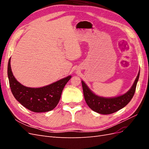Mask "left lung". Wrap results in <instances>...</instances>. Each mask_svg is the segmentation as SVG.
Segmentation results:
<instances>
[{
    "label": "left lung",
    "instance_id": "8db88e82",
    "mask_svg": "<svg viewBox=\"0 0 149 149\" xmlns=\"http://www.w3.org/2000/svg\"><path fill=\"white\" fill-rule=\"evenodd\" d=\"M140 71L131 88L127 92L122 95L112 97L96 95L89 88L83 81H81L86 102L93 111L101 114H110L123 109L130 101L134 95Z\"/></svg>",
    "mask_w": 149,
    "mask_h": 149
}]
</instances>
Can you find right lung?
Here are the masks:
<instances>
[{"mask_svg": "<svg viewBox=\"0 0 149 149\" xmlns=\"http://www.w3.org/2000/svg\"><path fill=\"white\" fill-rule=\"evenodd\" d=\"M7 74L13 96L22 106L35 112L53 110L59 102L65 86L71 78V76H68L40 88L26 87L18 81L13 76L10 66V58L8 60Z\"/></svg>", "mask_w": 149, "mask_h": 149, "instance_id": "add662e5", "label": "right lung"}]
</instances>
